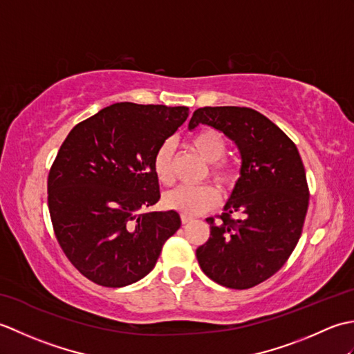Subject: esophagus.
Returning <instances> with one entry per match:
<instances>
[{
    "instance_id": "obj_1",
    "label": "esophagus",
    "mask_w": 354,
    "mask_h": 354,
    "mask_svg": "<svg viewBox=\"0 0 354 354\" xmlns=\"http://www.w3.org/2000/svg\"><path fill=\"white\" fill-rule=\"evenodd\" d=\"M193 219L192 217H189V216H181V222H183V225H187V223H190Z\"/></svg>"
}]
</instances>
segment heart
<instances>
[{
    "label": "heart",
    "mask_w": 354,
    "mask_h": 354,
    "mask_svg": "<svg viewBox=\"0 0 354 354\" xmlns=\"http://www.w3.org/2000/svg\"><path fill=\"white\" fill-rule=\"evenodd\" d=\"M192 149L208 164V175L217 184L228 187L234 181V170L222 158L227 153V140L223 133L213 127H205L196 132L190 140ZM173 152L175 145L171 140L164 141L156 149L152 160V169L158 183L171 185L175 181L173 175ZM219 202V193L214 187L204 184L198 187H179L164 196V205L183 216H198L208 212Z\"/></svg>",
    "instance_id": "heart-1"
}]
</instances>
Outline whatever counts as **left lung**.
Wrapping results in <instances>:
<instances>
[{
    "label": "left lung",
    "instance_id": "1",
    "mask_svg": "<svg viewBox=\"0 0 354 354\" xmlns=\"http://www.w3.org/2000/svg\"><path fill=\"white\" fill-rule=\"evenodd\" d=\"M208 124L236 142L240 178L221 221L196 250L204 274L230 289H250L280 269L301 237L309 187L298 149L268 117L245 106H205L189 129ZM239 214V220L232 218Z\"/></svg>",
    "mask_w": 354,
    "mask_h": 354
}]
</instances>
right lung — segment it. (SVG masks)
Instances as JSON below:
<instances>
[{"label": "right lung", "mask_w": 354, "mask_h": 354, "mask_svg": "<svg viewBox=\"0 0 354 354\" xmlns=\"http://www.w3.org/2000/svg\"><path fill=\"white\" fill-rule=\"evenodd\" d=\"M187 106L114 103L71 129L48 173L53 230L88 280L123 288L146 277L181 227L176 212H142L160 201L152 160Z\"/></svg>", "instance_id": "obj_1"}]
</instances>
